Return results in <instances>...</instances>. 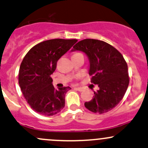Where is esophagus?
Listing matches in <instances>:
<instances>
[{
  "instance_id": "1",
  "label": "esophagus",
  "mask_w": 148,
  "mask_h": 148,
  "mask_svg": "<svg viewBox=\"0 0 148 148\" xmlns=\"http://www.w3.org/2000/svg\"><path fill=\"white\" fill-rule=\"evenodd\" d=\"M76 88V90H78V91H80V92H82L84 90V88H81V87H77V88Z\"/></svg>"
}]
</instances>
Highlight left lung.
I'll use <instances>...</instances> for the list:
<instances>
[{
    "label": "left lung",
    "instance_id": "left-lung-1",
    "mask_svg": "<svg viewBox=\"0 0 148 148\" xmlns=\"http://www.w3.org/2000/svg\"><path fill=\"white\" fill-rule=\"evenodd\" d=\"M84 52L90 60V82L98 84L91 100L84 105L90 112L103 114L112 110L124 98L129 84L127 63L114 47L103 40L86 38L73 46Z\"/></svg>",
    "mask_w": 148,
    "mask_h": 148
}]
</instances>
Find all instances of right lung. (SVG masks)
Instances as JSON below:
<instances>
[{"instance_id": "right-lung-1", "label": "right lung", "mask_w": 148, "mask_h": 148, "mask_svg": "<svg viewBox=\"0 0 148 148\" xmlns=\"http://www.w3.org/2000/svg\"><path fill=\"white\" fill-rule=\"evenodd\" d=\"M77 42V39L62 38L45 40L24 56L19 70V84L27 103L37 113L53 116L64 108L65 94L71 88L55 89L50 76L58 60Z\"/></svg>"}]
</instances>
